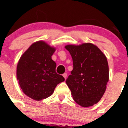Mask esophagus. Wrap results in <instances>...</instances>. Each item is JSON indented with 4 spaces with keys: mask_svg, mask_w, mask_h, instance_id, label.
Segmentation results:
<instances>
[{
    "mask_svg": "<svg viewBox=\"0 0 128 128\" xmlns=\"http://www.w3.org/2000/svg\"><path fill=\"white\" fill-rule=\"evenodd\" d=\"M62 76H63V77H64V78H65V80L66 79V78H67V74L66 73H64V74L62 75Z\"/></svg>",
    "mask_w": 128,
    "mask_h": 128,
    "instance_id": "1",
    "label": "esophagus"
}]
</instances>
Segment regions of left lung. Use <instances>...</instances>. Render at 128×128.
<instances>
[{
  "label": "left lung",
  "mask_w": 128,
  "mask_h": 128,
  "mask_svg": "<svg viewBox=\"0 0 128 128\" xmlns=\"http://www.w3.org/2000/svg\"><path fill=\"white\" fill-rule=\"evenodd\" d=\"M73 60V70L66 79L73 99L83 107L93 106L104 95L109 80L107 59L92 43L67 45Z\"/></svg>",
  "instance_id": "left-lung-1"
}]
</instances>
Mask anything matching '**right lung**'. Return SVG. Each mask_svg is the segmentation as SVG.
Here are the masks:
<instances>
[{"label":"right lung","instance_id":"add662e5","mask_svg":"<svg viewBox=\"0 0 128 128\" xmlns=\"http://www.w3.org/2000/svg\"><path fill=\"white\" fill-rule=\"evenodd\" d=\"M56 49L42 41L32 44L20 58L16 68L19 85L26 95L35 100L51 96L64 78L56 72L51 56Z\"/></svg>","mask_w":128,"mask_h":128}]
</instances>
